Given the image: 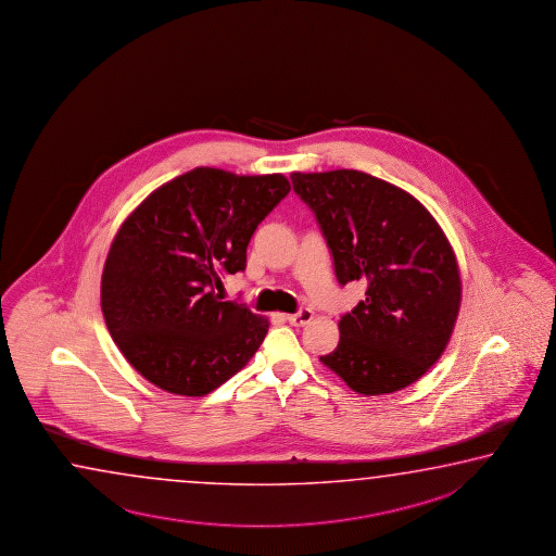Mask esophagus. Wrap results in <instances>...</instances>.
<instances>
[{"label": "esophagus", "instance_id": "34e87169", "mask_svg": "<svg viewBox=\"0 0 556 556\" xmlns=\"http://www.w3.org/2000/svg\"><path fill=\"white\" fill-rule=\"evenodd\" d=\"M313 319V311L309 307H303V309L298 311V313H292V315H286V320L293 325V327H303V325H307L309 320Z\"/></svg>", "mask_w": 556, "mask_h": 556}]
</instances>
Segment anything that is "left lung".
<instances>
[{
	"instance_id": "8db88e82",
	"label": "left lung",
	"mask_w": 556,
	"mask_h": 556,
	"mask_svg": "<svg viewBox=\"0 0 556 556\" xmlns=\"http://www.w3.org/2000/svg\"><path fill=\"white\" fill-rule=\"evenodd\" d=\"M313 210L339 282L366 280V300L339 320L320 362L359 395L395 393L440 359L462 307V276L432 214L406 190L362 170L292 173Z\"/></svg>"
}]
</instances>
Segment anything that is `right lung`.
Masks as SVG:
<instances>
[{"instance_id": "obj_1", "label": "right lung", "mask_w": 556, "mask_h": 556, "mask_svg": "<svg viewBox=\"0 0 556 556\" xmlns=\"http://www.w3.org/2000/svg\"><path fill=\"white\" fill-rule=\"evenodd\" d=\"M288 179L197 167L161 185L116 231L101 309L124 358L167 393L204 396L247 366L268 319L222 302V274L245 270L254 229Z\"/></svg>"}]
</instances>
